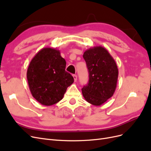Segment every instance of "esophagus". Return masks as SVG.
Listing matches in <instances>:
<instances>
[{
	"label": "esophagus",
	"instance_id": "esophagus-1",
	"mask_svg": "<svg viewBox=\"0 0 151 151\" xmlns=\"http://www.w3.org/2000/svg\"><path fill=\"white\" fill-rule=\"evenodd\" d=\"M73 77H74V81H77V75H76V74L73 75Z\"/></svg>",
	"mask_w": 151,
	"mask_h": 151
}]
</instances>
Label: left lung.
<instances>
[{
	"label": "left lung",
	"instance_id": "obj_1",
	"mask_svg": "<svg viewBox=\"0 0 151 151\" xmlns=\"http://www.w3.org/2000/svg\"><path fill=\"white\" fill-rule=\"evenodd\" d=\"M83 58L89 72V81L82 88V93L88 103L99 106L115 93L118 76L116 63L102 47L87 50Z\"/></svg>",
	"mask_w": 151,
	"mask_h": 151
}]
</instances>
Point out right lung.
<instances>
[{
    "label": "right lung",
    "mask_w": 151,
    "mask_h": 151,
    "mask_svg": "<svg viewBox=\"0 0 151 151\" xmlns=\"http://www.w3.org/2000/svg\"><path fill=\"white\" fill-rule=\"evenodd\" d=\"M66 62L59 50L45 48L31 61L28 71L32 96L42 104L50 106L60 101L74 77L65 71Z\"/></svg>",
    "instance_id": "add662e5"
}]
</instances>
